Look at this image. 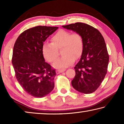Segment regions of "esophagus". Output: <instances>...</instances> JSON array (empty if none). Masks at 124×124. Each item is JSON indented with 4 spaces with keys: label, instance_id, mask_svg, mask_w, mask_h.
<instances>
[{
    "label": "esophagus",
    "instance_id": "34e87169",
    "mask_svg": "<svg viewBox=\"0 0 124 124\" xmlns=\"http://www.w3.org/2000/svg\"><path fill=\"white\" fill-rule=\"evenodd\" d=\"M66 70L65 69H61V70H58L56 71V73H62L64 72V71Z\"/></svg>",
    "mask_w": 124,
    "mask_h": 124
}]
</instances>
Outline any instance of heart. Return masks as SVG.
<instances>
[{
	"label": "heart",
	"mask_w": 124,
	"mask_h": 124,
	"mask_svg": "<svg viewBox=\"0 0 124 124\" xmlns=\"http://www.w3.org/2000/svg\"><path fill=\"white\" fill-rule=\"evenodd\" d=\"M51 41V43L46 42L43 44L41 51L45 60L51 63L57 57V50L62 48V56L53 63V67L56 68H64L70 66L75 58L80 57L83 53L84 40L78 33H71L61 29L52 37Z\"/></svg>",
	"instance_id": "1"
}]
</instances>
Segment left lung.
Here are the masks:
<instances>
[{"label":"left lung","instance_id":"obj_1","mask_svg":"<svg viewBox=\"0 0 124 124\" xmlns=\"http://www.w3.org/2000/svg\"><path fill=\"white\" fill-rule=\"evenodd\" d=\"M62 27L80 34L84 40L81 58L74 67L72 86L81 93H91L99 87L107 72L109 55L104 39L97 29L84 23Z\"/></svg>","mask_w":124,"mask_h":124}]
</instances>
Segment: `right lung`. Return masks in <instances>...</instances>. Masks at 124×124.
I'll use <instances>...</instances> for the list:
<instances>
[{
  "mask_svg": "<svg viewBox=\"0 0 124 124\" xmlns=\"http://www.w3.org/2000/svg\"><path fill=\"white\" fill-rule=\"evenodd\" d=\"M58 28L37 26L21 34L15 43L12 63L20 85L29 95L41 98L54 88L55 70L45 62L41 49L44 42Z\"/></svg>",
  "mask_w": 124,
  "mask_h": 124,
  "instance_id": "right-lung-1",
  "label": "right lung"
}]
</instances>
